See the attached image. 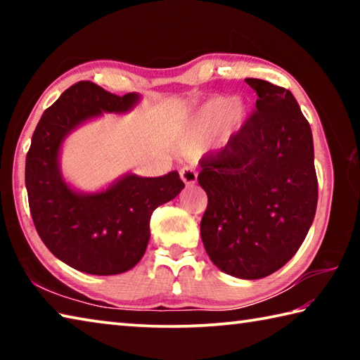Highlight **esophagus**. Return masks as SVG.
<instances>
[{"mask_svg": "<svg viewBox=\"0 0 360 360\" xmlns=\"http://www.w3.org/2000/svg\"><path fill=\"white\" fill-rule=\"evenodd\" d=\"M179 174H181V179L184 181V184H186V186H192V184H195V182H197V178H198L197 172H195V169H193V168H191V167L182 168L181 172H179Z\"/></svg>", "mask_w": 360, "mask_h": 360, "instance_id": "1", "label": "esophagus"}]
</instances>
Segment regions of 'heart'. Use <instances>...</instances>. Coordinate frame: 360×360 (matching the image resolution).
Listing matches in <instances>:
<instances>
[{
	"mask_svg": "<svg viewBox=\"0 0 360 360\" xmlns=\"http://www.w3.org/2000/svg\"><path fill=\"white\" fill-rule=\"evenodd\" d=\"M248 115V108L243 101L231 103L229 98H214L198 109V112L193 115L188 129V139L186 141L187 149H193L200 139L208 135L216 127L224 124L229 130H235L245 122Z\"/></svg>",
	"mask_w": 360,
	"mask_h": 360,
	"instance_id": "1",
	"label": "heart"
}]
</instances>
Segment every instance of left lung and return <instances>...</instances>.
Returning <instances> with one entry per match:
<instances>
[{"instance_id": "8db88e82", "label": "left lung", "mask_w": 360, "mask_h": 360, "mask_svg": "<svg viewBox=\"0 0 360 360\" xmlns=\"http://www.w3.org/2000/svg\"><path fill=\"white\" fill-rule=\"evenodd\" d=\"M257 111L225 148L200 160L208 195L200 224L219 270L260 279L284 266L307 236L318 206L311 127L289 90L248 77Z\"/></svg>"}]
</instances>
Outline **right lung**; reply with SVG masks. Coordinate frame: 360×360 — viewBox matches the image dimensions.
<instances>
[{"mask_svg":"<svg viewBox=\"0 0 360 360\" xmlns=\"http://www.w3.org/2000/svg\"><path fill=\"white\" fill-rule=\"evenodd\" d=\"M138 94L124 96L81 81L46 109L27 154L25 186L39 238L57 259L89 275H119L135 266L150 238V216L182 188L178 172L158 178L124 174L100 192L84 193L63 179L65 138L103 112H129Z\"/></svg>","mask_w":360,"mask_h":360,"instance_id":"1","label":"right lung"}]
</instances>
